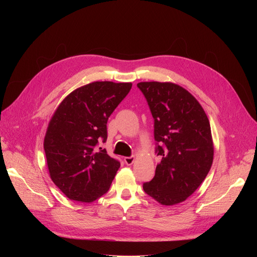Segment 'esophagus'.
<instances>
[{"mask_svg":"<svg viewBox=\"0 0 257 257\" xmlns=\"http://www.w3.org/2000/svg\"><path fill=\"white\" fill-rule=\"evenodd\" d=\"M134 159H136V157H134V156H129V157H125L124 161H125V164L127 166H130L134 163Z\"/></svg>","mask_w":257,"mask_h":257,"instance_id":"34e87169","label":"esophagus"}]
</instances>
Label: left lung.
<instances>
[{
	"label": "left lung",
	"instance_id": "8db88e82",
	"mask_svg": "<svg viewBox=\"0 0 257 257\" xmlns=\"http://www.w3.org/2000/svg\"><path fill=\"white\" fill-rule=\"evenodd\" d=\"M154 118L160 163L145 182L147 195L163 205L180 203L204 181L213 160L208 117L192 93L170 82H140Z\"/></svg>",
	"mask_w": 257,
	"mask_h": 257
}]
</instances>
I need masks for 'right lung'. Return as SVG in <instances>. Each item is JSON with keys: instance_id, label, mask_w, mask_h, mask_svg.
<instances>
[{"instance_id": "1", "label": "right lung", "mask_w": 257, "mask_h": 257, "mask_svg": "<svg viewBox=\"0 0 257 257\" xmlns=\"http://www.w3.org/2000/svg\"><path fill=\"white\" fill-rule=\"evenodd\" d=\"M132 83L97 81L72 91L53 114L44 142L52 181L71 200L90 203L109 190L119 161L99 148L107 120Z\"/></svg>"}]
</instances>
